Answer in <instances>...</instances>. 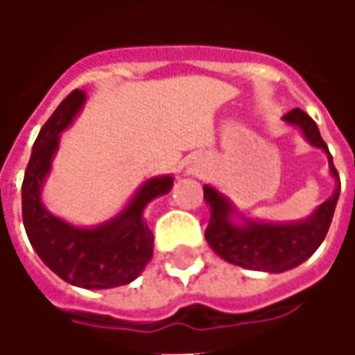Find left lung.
Returning <instances> with one entry per match:
<instances>
[{"mask_svg": "<svg viewBox=\"0 0 355 355\" xmlns=\"http://www.w3.org/2000/svg\"><path fill=\"white\" fill-rule=\"evenodd\" d=\"M283 121L298 127L312 146L321 148L327 154L329 171L336 180L333 196L323 201L312 215L293 223L253 220L238 213L234 203L216 188L203 186V198L211 209V218L205 230V239L211 249L220 259L236 266L270 274L291 270L315 253L327 236L340 196V178L333 165V155L329 154L327 144L321 139L315 121L300 108L285 114Z\"/></svg>", "mask_w": 355, "mask_h": 355, "instance_id": "obj_1", "label": "left lung"}]
</instances>
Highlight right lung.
Masks as SVG:
<instances>
[{
  "label": "right lung",
  "instance_id": "obj_1",
  "mask_svg": "<svg viewBox=\"0 0 355 355\" xmlns=\"http://www.w3.org/2000/svg\"><path fill=\"white\" fill-rule=\"evenodd\" d=\"M83 104L85 93L72 91L37 135L22 182V220L37 257L58 277L83 289H112L137 279L152 259L154 234L144 220V209L157 196L169 193L175 178H148L123 211L91 228L73 226L47 211L42 192L60 132L72 125Z\"/></svg>",
  "mask_w": 355,
  "mask_h": 355
}]
</instances>
